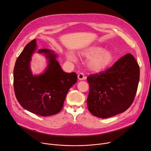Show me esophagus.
Returning <instances> with one entry per match:
<instances>
[{
    "label": "esophagus",
    "instance_id": "1",
    "mask_svg": "<svg viewBox=\"0 0 151 151\" xmlns=\"http://www.w3.org/2000/svg\"><path fill=\"white\" fill-rule=\"evenodd\" d=\"M86 77L84 76V74H83L82 73H79V74H78V78L80 80H85V79H86Z\"/></svg>",
    "mask_w": 151,
    "mask_h": 151
}]
</instances>
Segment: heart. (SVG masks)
Here are the masks:
<instances>
[{
    "label": "heart",
    "instance_id": "1",
    "mask_svg": "<svg viewBox=\"0 0 151 151\" xmlns=\"http://www.w3.org/2000/svg\"><path fill=\"white\" fill-rule=\"evenodd\" d=\"M80 55L86 59L88 68L92 72L99 73L106 70L114 61V55L112 51L104 50L101 46L94 45L86 48ZM67 57L69 60H74L76 57L71 54H68Z\"/></svg>",
    "mask_w": 151,
    "mask_h": 151
}]
</instances>
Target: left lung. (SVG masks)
<instances>
[{
	"instance_id": "obj_1",
	"label": "left lung",
	"mask_w": 151,
	"mask_h": 151,
	"mask_svg": "<svg viewBox=\"0 0 151 151\" xmlns=\"http://www.w3.org/2000/svg\"><path fill=\"white\" fill-rule=\"evenodd\" d=\"M140 79V68L135 58L127 54L112 66L90 74L88 108L96 117L106 119L128 109L134 101Z\"/></svg>"
}]
</instances>
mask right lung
<instances>
[{
  "label": "right lung",
  "instance_id": "obj_1",
  "mask_svg": "<svg viewBox=\"0 0 151 151\" xmlns=\"http://www.w3.org/2000/svg\"><path fill=\"white\" fill-rule=\"evenodd\" d=\"M37 47L36 40L28 43L16 60L14 71V89L20 105L40 116L59 113L63 108L69 89L77 81L76 73L64 72L56 60L57 55L48 49H39L48 60L44 73L33 76L29 63Z\"/></svg>",
  "mask_w": 151,
  "mask_h": 151
}]
</instances>
